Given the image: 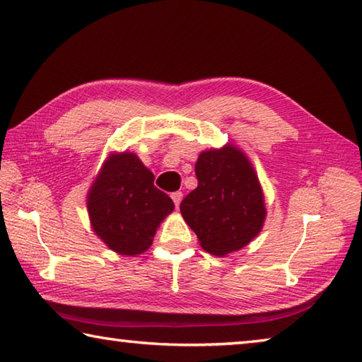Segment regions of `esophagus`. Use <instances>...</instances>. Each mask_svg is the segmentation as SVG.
I'll return each mask as SVG.
<instances>
[{
  "label": "esophagus",
  "mask_w": 362,
  "mask_h": 362,
  "mask_svg": "<svg viewBox=\"0 0 362 362\" xmlns=\"http://www.w3.org/2000/svg\"><path fill=\"white\" fill-rule=\"evenodd\" d=\"M171 199L175 202V206H180L181 200H182V192H173L171 194Z\"/></svg>",
  "instance_id": "esophagus-1"
}]
</instances>
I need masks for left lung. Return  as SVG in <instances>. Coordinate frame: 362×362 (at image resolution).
Returning <instances> with one entry per match:
<instances>
[{
    "label": "left lung",
    "mask_w": 362,
    "mask_h": 362,
    "mask_svg": "<svg viewBox=\"0 0 362 362\" xmlns=\"http://www.w3.org/2000/svg\"><path fill=\"white\" fill-rule=\"evenodd\" d=\"M199 186L180 210L202 248L226 256L248 245L262 229L264 195L248 158L235 148L205 151L195 163Z\"/></svg>",
    "instance_id": "8db88e82"
}]
</instances>
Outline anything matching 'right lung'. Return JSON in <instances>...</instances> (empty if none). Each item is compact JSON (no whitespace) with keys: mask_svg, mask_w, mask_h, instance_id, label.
Masks as SVG:
<instances>
[{"mask_svg":"<svg viewBox=\"0 0 362 362\" xmlns=\"http://www.w3.org/2000/svg\"><path fill=\"white\" fill-rule=\"evenodd\" d=\"M97 235L112 251L135 256L152 243L157 226L173 211V200L154 186V175L130 152L112 156L87 199Z\"/></svg>","mask_w":362,"mask_h":362,"instance_id":"obj_1","label":"right lung"}]
</instances>
